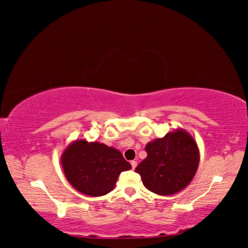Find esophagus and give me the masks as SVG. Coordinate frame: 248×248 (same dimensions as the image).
Returning <instances> with one entry per match:
<instances>
[{
	"instance_id": "obj_1",
	"label": "esophagus",
	"mask_w": 248,
	"mask_h": 248,
	"mask_svg": "<svg viewBox=\"0 0 248 248\" xmlns=\"http://www.w3.org/2000/svg\"><path fill=\"white\" fill-rule=\"evenodd\" d=\"M131 167H132V169H135L136 167H137V161H135V160H131Z\"/></svg>"
}]
</instances>
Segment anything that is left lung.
Returning a JSON list of instances; mask_svg holds the SVG:
<instances>
[{"label":"left lung","mask_w":248,"mask_h":248,"mask_svg":"<svg viewBox=\"0 0 248 248\" xmlns=\"http://www.w3.org/2000/svg\"><path fill=\"white\" fill-rule=\"evenodd\" d=\"M147 157L137 166L148 190L160 196L179 193L197 171L199 149L194 137L185 129L168 132L146 145Z\"/></svg>","instance_id":"obj_1"}]
</instances>
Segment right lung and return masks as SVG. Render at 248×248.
I'll return each instance as SVG.
<instances>
[{"mask_svg": "<svg viewBox=\"0 0 248 248\" xmlns=\"http://www.w3.org/2000/svg\"><path fill=\"white\" fill-rule=\"evenodd\" d=\"M65 178L79 193L99 197L111 191L121 171L131 169L116 148L86 139L75 140L61 155Z\"/></svg>", "mask_w": 248, "mask_h": 248, "instance_id": "1", "label": "right lung"}]
</instances>
